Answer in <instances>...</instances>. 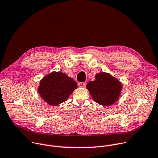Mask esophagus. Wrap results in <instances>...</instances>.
<instances>
[{
  "label": "esophagus",
  "instance_id": "1",
  "mask_svg": "<svg viewBox=\"0 0 158 158\" xmlns=\"http://www.w3.org/2000/svg\"><path fill=\"white\" fill-rule=\"evenodd\" d=\"M86 85V84L85 82H80L78 83V86L80 87H85Z\"/></svg>",
  "mask_w": 158,
  "mask_h": 158
}]
</instances>
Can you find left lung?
Instances as JSON below:
<instances>
[{
    "label": "left lung",
    "mask_w": 158,
    "mask_h": 158,
    "mask_svg": "<svg viewBox=\"0 0 158 158\" xmlns=\"http://www.w3.org/2000/svg\"><path fill=\"white\" fill-rule=\"evenodd\" d=\"M123 84L110 73L100 72L95 75V80L87 84V89L98 104L104 106L115 104L121 96Z\"/></svg>",
    "instance_id": "8db88e82"
}]
</instances>
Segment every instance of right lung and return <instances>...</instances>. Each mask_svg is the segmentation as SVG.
<instances>
[{
  "instance_id": "right-lung-1",
  "label": "right lung",
  "mask_w": 158,
  "mask_h": 158,
  "mask_svg": "<svg viewBox=\"0 0 158 158\" xmlns=\"http://www.w3.org/2000/svg\"><path fill=\"white\" fill-rule=\"evenodd\" d=\"M77 87V82L65 73L53 71L41 80L37 91L47 104L57 106L66 101Z\"/></svg>"
}]
</instances>
